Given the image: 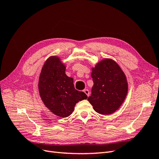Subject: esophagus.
<instances>
[{
    "label": "esophagus",
    "instance_id": "34e87169",
    "mask_svg": "<svg viewBox=\"0 0 159 159\" xmlns=\"http://www.w3.org/2000/svg\"><path fill=\"white\" fill-rule=\"evenodd\" d=\"M84 92L87 95V96H88V98L89 97V91L88 90V89H84Z\"/></svg>",
    "mask_w": 159,
    "mask_h": 159
}]
</instances>
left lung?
<instances>
[{"mask_svg":"<svg viewBox=\"0 0 159 159\" xmlns=\"http://www.w3.org/2000/svg\"><path fill=\"white\" fill-rule=\"evenodd\" d=\"M93 85L88 102L96 112L110 115L121 107L128 92L126 75L116 61L105 58L92 68Z\"/></svg>","mask_w":159,"mask_h":159,"instance_id":"obj_1","label":"left lung"}]
</instances>
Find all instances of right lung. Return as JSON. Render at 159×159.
Wrapping results in <instances>:
<instances>
[{"instance_id": "1", "label": "right lung", "mask_w": 159, "mask_h": 159, "mask_svg": "<svg viewBox=\"0 0 159 159\" xmlns=\"http://www.w3.org/2000/svg\"><path fill=\"white\" fill-rule=\"evenodd\" d=\"M66 68L59 57L50 56L42 67L38 81L43 103L52 113L60 117L70 116L75 104L88 98L84 92L75 89L73 78L67 76Z\"/></svg>"}]
</instances>
